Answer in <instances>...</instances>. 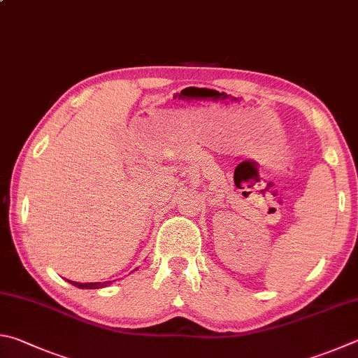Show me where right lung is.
Wrapping results in <instances>:
<instances>
[{
	"mask_svg": "<svg viewBox=\"0 0 358 358\" xmlns=\"http://www.w3.org/2000/svg\"><path fill=\"white\" fill-rule=\"evenodd\" d=\"M70 282V280H69ZM71 285H75V287H78V288H86V289H95V288H103V287H106L108 283H111V282H103V283H76V282H70Z\"/></svg>",
	"mask_w": 358,
	"mask_h": 358,
	"instance_id": "add662e5",
	"label": "right lung"
}]
</instances>
